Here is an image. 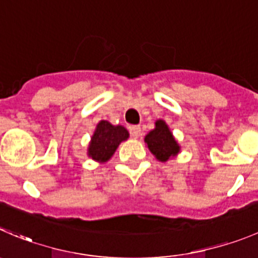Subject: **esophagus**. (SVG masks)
Listing matches in <instances>:
<instances>
[{
  "mask_svg": "<svg viewBox=\"0 0 258 258\" xmlns=\"http://www.w3.org/2000/svg\"><path fill=\"white\" fill-rule=\"evenodd\" d=\"M130 134L132 137L137 139L141 135V127L140 126H131L130 127Z\"/></svg>",
  "mask_w": 258,
  "mask_h": 258,
  "instance_id": "1",
  "label": "esophagus"
}]
</instances>
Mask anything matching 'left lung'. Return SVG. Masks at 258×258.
I'll list each match as a JSON object with an SVG mask.
<instances>
[{
	"instance_id": "8db88e82",
	"label": "left lung",
	"mask_w": 258,
	"mask_h": 258,
	"mask_svg": "<svg viewBox=\"0 0 258 258\" xmlns=\"http://www.w3.org/2000/svg\"><path fill=\"white\" fill-rule=\"evenodd\" d=\"M145 143L148 144L149 150L160 162H167L170 156H174L179 153V145L174 140L167 123L162 119L156 121L155 128L146 135Z\"/></svg>"
}]
</instances>
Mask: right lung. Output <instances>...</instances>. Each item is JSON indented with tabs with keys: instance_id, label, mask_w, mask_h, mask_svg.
I'll return each instance as SVG.
<instances>
[{
	"instance_id": "1",
	"label": "right lung",
	"mask_w": 258,
	"mask_h": 258,
	"mask_svg": "<svg viewBox=\"0 0 258 258\" xmlns=\"http://www.w3.org/2000/svg\"><path fill=\"white\" fill-rule=\"evenodd\" d=\"M127 139L128 131L124 127L113 126L107 121L99 122L89 145V156L100 163L107 162L114 154L118 145Z\"/></svg>"
}]
</instances>
